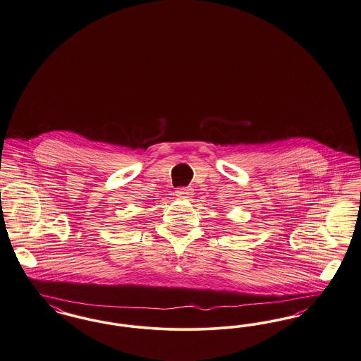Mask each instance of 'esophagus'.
<instances>
[{
  "label": "esophagus",
  "mask_w": 361,
  "mask_h": 361,
  "mask_svg": "<svg viewBox=\"0 0 361 361\" xmlns=\"http://www.w3.org/2000/svg\"><path fill=\"white\" fill-rule=\"evenodd\" d=\"M176 195H177L180 199H189V197H192L193 192H192V189H189V188H178V189L176 190Z\"/></svg>",
  "instance_id": "obj_1"
}]
</instances>
